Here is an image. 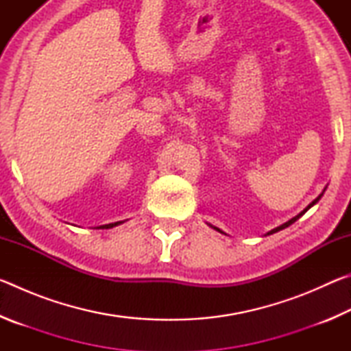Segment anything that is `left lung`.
I'll list each match as a JSON object with an SVG mask.
<instances>
[{
    "mask_svg": "<svg viewBox=\"0 0 351 351\" xmlns=\"http://www.w3.org/2000/svg\"><path fill=\"white\" fill-rule=\"evenodd\" d=\"M322 195H324V193H320V195H319V197H317L316 199H314V201H313V203H311L310 206H308L305 210H302V212L299 213V215H297V217H294V218H291V219H289V221H287V223H285V224H282V226H278V228H276V229H272V230H271V232H268V235H271V234H274V232H278V230H282V229H285V228H288V226H291V224H293L294 221H297V219H299V218H300L302 215H304V213H305V212H306L308 209H310V207H311V206H314V204H316V203H317V201L320 199V197H322ZM213 229H217V230H219L218 228H213ZM219 232H221V230H219Z\"/></svg>",
    "mask_w": 351,
    "mask_h": 351,
    "instance_id": "8db88e82",
    "label": "left lung"
}]
</instances>
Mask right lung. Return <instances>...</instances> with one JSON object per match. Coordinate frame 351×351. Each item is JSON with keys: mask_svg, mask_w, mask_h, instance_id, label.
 <instances>
[{"mask_svg": "<svg viewBox=\"0 0 351 351\" xmlns=\"http://www.w3.org/2000/svg\"><path fill=\"white\" fill-rule=\"evenodd\" d=\"M122 221H117V223H111V224H105V226H100V229H108V228H114V226L121 224Z\"/></svg>", "mask_w": 351, "mask_h": 351, "instance_id": "right-lung-1", "label": "right lung"}]
</instances>
